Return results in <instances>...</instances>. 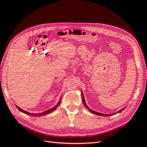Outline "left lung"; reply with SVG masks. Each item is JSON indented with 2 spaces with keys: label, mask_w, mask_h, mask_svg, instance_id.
Segmentation results:
<instances>
[{
  "label": "left lung",
  "mask_w": 147,
  "mask_h": 147,
  "mask_svg": "<svg viewBox=\"0 0 147 147\" xmlns=\"http://www.w3.org/2000/svg\"><path fill=\"white\" fill-rule=\"evenodd\" d=\"M82 101H83V105H84V106H85V107L87 109H88L89 110V111H90L92 113H93V114H96V115H101V116H108V115H112L113 114H102V113H98V112H96V111H93V110H92L91 109H90L87 106V105H86V102H85V101H84V96H83V92H82ZM125 109V108H124V109H121V110H120V111H119L117 113H120V112H121V111H122L123 110H124ZM116 113H114V114H115Z\"/></svg>",
  "instance_id": "1"
}]
</instances>
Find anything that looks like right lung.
Instances as JSON below:
<instances>
[{
	"instance_id": "1",
	"label": "right lung",
	"mask_w": 147,
	"mask_h": 147,
	"mask_svg": "<svg viewBox=\"0 0 147 147\" xmlns=\"http://www.w3.org/2000/svg\"><path fill=\"white\" fill-rule=\"evenodd\" d=\"M60 103H61V98H60L59 101L58 102V103L57 104V105L55 107H53V108H52V109H50V110H49L46 111H44V112H43V113H37V114L30 113H29V112L26 111H24V110H22L21 109H20V108L19 107H18L17 105H16V107L17 108V109H18L20 111H21V112H22V113H25V114H27V115H32V116H42V115H46V114H49V113H50L52 112L53 111L57 109V108L59 105Z\"/></svg>"
}]
</instances>
